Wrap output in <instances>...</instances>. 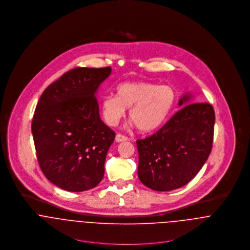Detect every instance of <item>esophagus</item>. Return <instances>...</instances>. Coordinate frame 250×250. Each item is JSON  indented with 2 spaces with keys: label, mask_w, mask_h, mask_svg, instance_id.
Returning <instances> with one entry per match:
<instances>
[{
  "label": "esophagus",
  "mask_w": 250,
  "mask_h": 250,
  "mask_svg": "<svg viewBox=\"0 0 250 250\" xmlns=\"http://www.w3.org/2000/svg\"><path fill=\"white\" fill-rule=\"evenodd\" d=\"M115 141L116 143H122V142H127L128 141V138L123 136V135H120V134H117L116 137H115Z\"/></svg>",
  "instance_id": "1"
}]
</instances>
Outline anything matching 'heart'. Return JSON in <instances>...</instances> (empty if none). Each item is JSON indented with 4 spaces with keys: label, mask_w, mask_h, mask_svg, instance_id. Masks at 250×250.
<instances>
[{
    "label": "heart",
    "mask_w": 250,
    "mask_h": 250,
    "mask_svg": "<svg viewBox=\"0 0 250 250\" xmlns=\"http://www.w3.org/2000/svg\"><path fill=\"white\" fill-rule=\"evenodd\" d=\"M176 95L169 85L149 82H128L119 84L116 96H105L101 103L102 114L110 126L118 124L129 109V118L142 132L159 129L168 117Z\"/></svg>",
    "instance_id": "b5f03b06"
}]
</instances>
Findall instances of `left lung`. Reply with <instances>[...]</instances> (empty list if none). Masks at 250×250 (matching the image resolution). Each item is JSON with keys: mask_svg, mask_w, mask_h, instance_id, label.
<instances>
[{"mask_svg": "<svg viewBox=\"0 0 250 250\" xmlns=\"http://www.w3.org/2000/svg\"><path fill=\"white\" fill-rule=\"evenodd\" d=\"M187 92L178 111L156 134L137 141L138 175L147 188L168 191L188 184L202 168L211 153L214 111L208 103H193Z\"/></svg>", "mask_w": 250, "mask_h": 250, "instance_id": "8db88e82", "label": "left lung"}]
</instances>
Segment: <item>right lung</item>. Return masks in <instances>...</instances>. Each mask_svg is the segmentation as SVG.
I'll use <instances>...</instances> for the list:
<instances>
[{"label": "right lung", "mask_w": 250, "mask_h": 250, "mask_svg": "<svg viewBox=\"0 0 250 250\" xmlns=\"http://www.w3.org/2000/svg\"><path fill=\"white\" fill-rule=\"evenodd\" d=\"M110 67H78L42 93L32 123L40 168L55 186L73 192L95 188L104 177L115 134L101 120L97 92Z\"/></svg>", "instance_id": "add662e5"}]
</instances>
